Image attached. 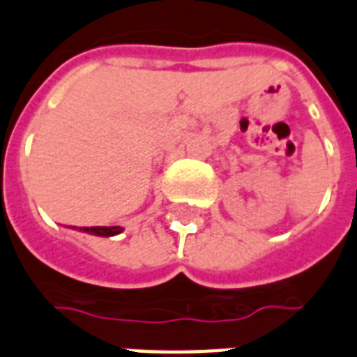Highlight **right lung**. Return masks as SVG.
I'll return each mask as SVG.
<instances>
[{
  "mask_svg": "<svg viewBox=\"0 0 357 357\" xmlns=\"http://www.w3.org/2000/svg\"><path fill=\"white\" fill-rule=\"evenodd\" d=\"M79 231L98 235V237H113V235L122 234V228L120 226H93V228H79Z\"/></svg>",
  "mask_w": 357,
  "mask_h": 357,
  "instance_id": "add662e5",
  "label": "right lung"
}]
</instances>
